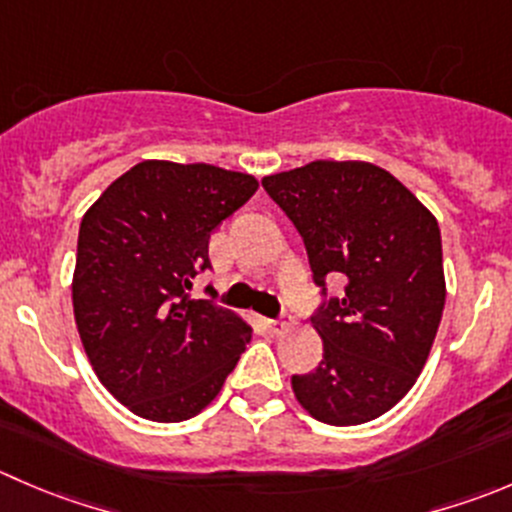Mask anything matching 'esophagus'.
Returning a JSON list of instances; mask_svg holds the SVG:
<instances>
[{"label":"esophagus","instance_id":"esophagus-1","mask_svg":"<svg viewBox=\"0 0 512 512\" xmlns=\"http://www.w3.org/2000/svg\"><path fill=\"white\" fill-rule=\"evenodd\" d=\"M267 322V327H270V332H275V335H280V332H285L287 327V322L285 320H265Z\"/></svg>","mask_w":512,"mask_h":512}]
</instances>
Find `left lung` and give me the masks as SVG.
Returning <instances> with one entry per match:
<instances>
[{"label": "left lung", "mask_w": 512, "mask_h": 512, "mask_svg": "<svg viewBox=\"0 0 512 512\" xmlns=\"http://www.w3.org/2000/svg\"><path fill=\"white\" fill-rule=\"evenodd\" d=\"M262 187L305 240L317 285L345 277V295L312 317L322 362L292 375V393L320 423H370L410 393L433 350L445 307L438 220L370 162L317 160Z\"/></svg>", "instance_id": "left-lung-1"}]
</instances>
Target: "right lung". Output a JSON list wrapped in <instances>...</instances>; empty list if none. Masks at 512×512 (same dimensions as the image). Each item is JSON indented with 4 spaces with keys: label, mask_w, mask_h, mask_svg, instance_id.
<instances>
[{
    "label": "right lung",
    "mask_w": 512,
    "mask_h": 512,
    "mask_svg": "<svg viewBox=\"0 0 512 512\" xmlns=\"http://www.w3.org/2000/svg\"><path fill=\"white\" fill-rule=\"evenodd\" d=\"M257 187L245 172L145 160L84 212L74 320L99 382L140 418H195L245 352L252 327L187 290L210 267L212 232Z\"/></svg>",
    "instance_id": "1"
}]
</instances>
